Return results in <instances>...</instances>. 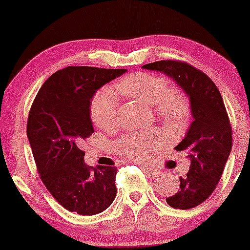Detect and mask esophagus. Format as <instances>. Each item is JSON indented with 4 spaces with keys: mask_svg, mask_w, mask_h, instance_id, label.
<instances>
[{
    "mask_svg": "<svg viewBox=\"0 0 250 250\" xmlns=\"http://www.w3.org/2000/svg\"><path fill=\"white\" fill-rule=\"evenodd\" d=\"M141 168H143L144 172L147 173L148 175H152V176L158 175V170H157V169H155V168H153V167H150V166L144 165V166H141Z\"/></svg>",
    "mask_w": 250,
    "mask_h": 250,
    "instance_id": "1",
    "label": "esophagus"
}]
</instances>
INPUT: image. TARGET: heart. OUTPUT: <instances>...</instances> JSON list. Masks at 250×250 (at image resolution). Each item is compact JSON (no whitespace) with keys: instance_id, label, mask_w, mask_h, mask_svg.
I'll return each mask as SVG.
<instances>
[{"instance_id":"heart-1","label":"heart","mask_w":250,"mask_h":250,"mask_svg":"<svg viewBox=\"0 0 250 250\" xmlns=\"http://www.w3.org/2000/svg\"><path fill=\"white\" fill-rule=\"evenodd\" d=\"M116 89L130 99L153 106L158 117L168 125H180L185 122L188 103L178 88L168 87V81L160 75L137 72L121 78ZM118 97L110 87L98 90L90 104V117L100 129H112L117 123ZM162 144V138L155 132L130 133L123 135L112 146V150L122 157H148Z\"/></svg>"}]
</instances>
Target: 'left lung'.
<instances>
[{
  "label": "left lung",
  "instance_id": "1",
  "mask_svg": "<svg viewBox=\"0 0 250 250\" xmlns=\"http://www.w3.org/2000/svg\"><path fill=\"white\" fill-rule=\"evenodd\" d=\"M144 69L172 77L190 97L193 121L176 151L190 158V168L180 176V188L168 197L176 209H191L203 203L215 190L232 147V127L215 83L203 71L180 60H161Z\"/></svg>",
  "mask_w": 250,
  "mask_h": 250
}]
</instances>
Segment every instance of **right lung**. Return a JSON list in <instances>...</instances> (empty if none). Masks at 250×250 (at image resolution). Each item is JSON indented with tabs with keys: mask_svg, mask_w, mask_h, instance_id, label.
Listing matches in <instances>:
<instances>
[{
	"mask_svg": "<svg viewBox=\"0 0 250 250\" xmlns=\"http://www.w3.org/2000/svg\"><path fill=\"white\" fill-rule=\"evenodd\" d=\"M125 71L67 66L43 83L30 109L26 134L37 173L54 200L80 215L102 213L116 197L117 168L89 167L80 147L94 133V93Z\"/></svg>",
	"mask_w": 250,
	"mask_h": 250,
	"instance_id": "right-lung-1",
	"label": "right lung"
}]
</instances>
